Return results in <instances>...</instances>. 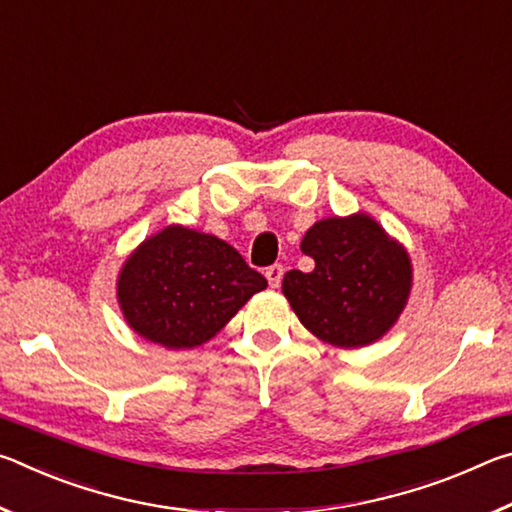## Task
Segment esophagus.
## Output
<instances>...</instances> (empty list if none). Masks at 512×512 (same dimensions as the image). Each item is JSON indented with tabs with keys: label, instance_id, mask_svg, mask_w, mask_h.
I'll return each mask as SVG.
<instances>
[{
	"label": "esophagus",
	"instance_id": "esophagus-1",
	"mask_svg": "<svg viewBox=\"0 0 512 512\" xmlns=\"http://www.w3.org/2000/svg\"><path fill=\"white\" fill-rule=\"evenodd\" d=\"M282 275H284V266L282 264H273L266 268V280L273 289H277L282 284Z\"/></svg>",
	"mask_w": 512,
	"mask_h": 512
}]
</instances>
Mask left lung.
Returning a JSON list of instances; mask_svg holds the SVG:
<instances>
[{
	"mask_svg": "<svg viewBox=\"0 0 512 512\" xmlns=\"http://www.w3.org/2000/svg\"><path fill=\"white\" fill-rule=\"evenodd\" d=\"M300 250L314 259V271L284 273L282 291L318 339L359 348L384 336L402 314L411 289L409 255L370 216L318 221Z\"/></svg>",
	"mask_w": 512,
	"mask_h": 512,
	"instance_id": "1",
	"label": "left lung"
}]
</instances>
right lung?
Here are the masks:
<instances>
[{
    "mask_svg": "<svg viewBox=\"0 0 512 512\" xmlns=\"http://www.w3.org/2000/svg\"><path fill=\"white\" fill-rule=\"evenodd\" d=\"M266 284L230 244L169 225L128 259L117 296L137 334L183 350L210 341Z\"/></svg>",
    "mask_w": 512,
    "mask_h": 512,
    "instance_id": "obj_1",
    "label": "right lung"
}]
</instances>
